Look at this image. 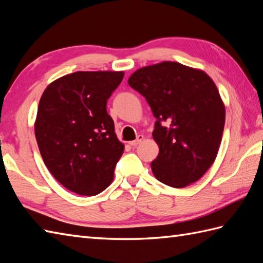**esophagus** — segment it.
I'll list each match as a JSON object with an SVG mask.
<instances>
[{
    "label": "esophagus",
    "instance_id": "esophagus-1",
    "mask_svg": "<svg viewBox=\"0 0 263 263\" xmlns=\"http://www.w3.org/2000/svg\"><path fill=\"white\" fill-rule=\"evenodd\" d=\"M144 139V137L143 136H138V138H137V140H135V141H131L130 142V146H132V147H136V146H138L139 143H141V141L143 140Z\"/></svg>",
    "mask_w": 263,
    "mask_h": 263
}]
</instances>
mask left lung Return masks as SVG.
Returning <instances> with one entry per match:
<instances>
[{"mask_svg": "<svg viewBox=\"0 0 263 263\" xmlns=\"http://www.w3.org/2000/svg\"><path fill=\"white\" fill-rule=\"evenodd\" d=\"M127 82L157 119L155 177L176 189L197 182L214 164L224 132L225 105L215 82L202 70L171 61L139 69Z\"/></svg>", "mask_w": 263, "mask_h": 263, "instance_id": "obj_1", "label": "left lung"}]
</instances>
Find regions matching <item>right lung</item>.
Listing matches in <instances>:
<instances>
[{
    "mask_svg": "<svg viewBox=\"0 0 263 263\" xmlns=\"http://www.w3.org/2000/svg\"><path fill=\"white\" fill-rule=\"evenodd\" d=\"M123 77V71H78L49 83L39 100V152L55 180L71 192L90 197L113 181L124 144L106 103Z\"/></svg>",
    "mask_w": 263,
    "mask_h": 263,
    "instance_id": "add662e5",
    "label": "right lung"
}]
</instances>
